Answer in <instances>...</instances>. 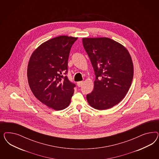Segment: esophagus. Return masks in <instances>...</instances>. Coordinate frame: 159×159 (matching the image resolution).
I'll use <instances>...</instances> for the list:
<instances>
[{"mask_svg": "<svg viewBox=\"0 0 159 159\" xmlns=\"http://www.w3.org/2000/svg\"><path fill=\"white\" fill-rule=\"evenodd\" d=\"M83 81L78 82L77 83V86H78V87H80L82 86V85H83Z\"/></svg>", "mask_w": 159, "mask_h": 159, "instance_id": "34e87169", "label": "esophagus"}]
</instances>
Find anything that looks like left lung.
Returning a JSON list of instances; mask_svg holds the SVG:
<instances>
[{"mask_svg":"<svg viewBox=\"0 0 159 159\" xmlns=\"http://www.w3.org/2000/svg\"><path fill=\"white\" fill-rule=\"evenodd\" d=\"M83 45L94 70L93 92L87 100L94 108L104 110L118 104L130 88L134 66L128 50L108 38H83Z\"/></svg>","mask_w":159,"mask_h":159,"instance_id":"left-lung-1","label":"left lung"}]
</instances>
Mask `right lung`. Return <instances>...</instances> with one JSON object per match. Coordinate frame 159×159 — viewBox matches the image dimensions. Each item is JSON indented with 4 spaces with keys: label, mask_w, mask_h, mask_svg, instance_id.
Returning a JSON list of instances; mask_svg holds the SVG:
<instances>
[{
    "label": "right lung",
    "mask_w": 159,
    "mask_h": 159,
    "mask_svg": "<svg viewBox=\"0 0 159 159\" xmlns=\"http://www.w3.org/2000/svg\"><path fill=\"white\" fill-rule=\"evenodd\" d=\"M77 38L59 36L42 43L29 61L27 77L35 97L45 105L59 111L70 103L76 85L69 81L67 62Z\"/></svg>",
    "instance_id": "1"
}]
</instances>
